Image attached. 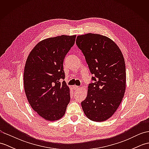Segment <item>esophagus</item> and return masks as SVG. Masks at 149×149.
I'll return each mask as SVG.
<instances>
[{"mask_svg":"<svg viewBox=\"0 0 149 149\" xmlns=\"http://www.w3.org/2000/svg\"><path fill=\"white\" fill-rule=\"evenodd\" d=\"M79 86H76V85H75V86H73V89H74V90H77V89H79Z\"/></svg>","mask_w":149,"mask_h":149,"instance_id":"esophagus-1","label":"esophagus"}]
</instances>
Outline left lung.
Listing matches in <instances>:
<instances>
[{"mask_svg": "<svg viewBox=\"0 0 149 149\" xmlns=\"http://www.w3.org/2000/svg\"><path fill=\"white\" fill-rule=\"evenodd\" d=\"M76 44L86 59L93 83L88 86L87 97L81 102L83 111L94 122L111 117L124 96L125 65L118 45L108 37L88 33L77 37Z\"/></svg>", "mask_w": 149, "mask_h": 149, "instance_id": "1", "label": "left lung"}]
</instances>
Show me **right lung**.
Returning a JSON list of instances; mask_svg holds the SVG:
<instances>
[{"instance_id": "right-lung-1", "label": "right lung", "mask_w": 149, "mask_h": 149, "mask_svg": "<svg viewBox=\"0 0 149 149\" xmlns=\"http://www.w3.org/2000/svg\"><path fill=\"white\" fill-rule=\"evenodd\" d=\"M76 35L49 38L37 43L26 60L24 86L28 102L38 115L48 121L65 115L70 100L65 79L63 61L74 45Z\"/></svg>"}]
</instances>
